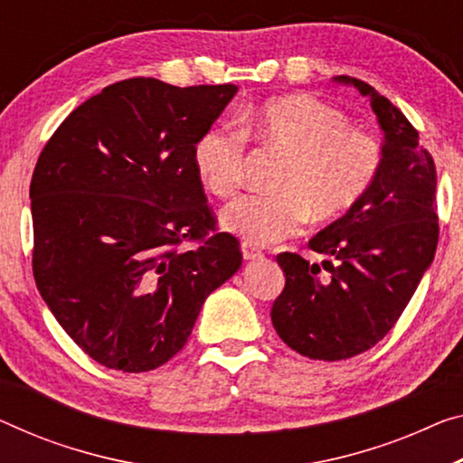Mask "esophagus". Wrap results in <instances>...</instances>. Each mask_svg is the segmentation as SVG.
<instances>
[{"instance_id": "1", "label": "esophagus", "mask_w": 463, "mask_h": 463, "mask_svg": "<svg viewBox=\"0 0 463 463\" xmlns=\"http://www.w3.org/2000/svg\"><path fill=\"white\" fill-rule=\"evenodd\" d=\"M241 254H244L246 260H256V259H262V256H265L260 250H256L254 246L246 244V241H244V244H241Z\"/></svg>"}]
</instances>
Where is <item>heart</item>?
I'll use <instances>...</instances> for the list:
<instances>
[{"label":"heart","mask_w":463,"mask_h":463,"mask_svg":"<svg viewBox=\"0 0 463 463\" xmlns=\"http://www.w3.org/2000/svg\"><path fill=\"white\" fill-rule=\"evenodd\" d=\"M244 131L209 128L194 142L192 163L219 198L236 194L244 177L248 137L286 153L271 194L238 198L222 213L227 232L250 246H269L300 232L306 217L329 222L350 211L379 175L381 140L335 105L308 92L269 99L246 116Z\"/></svg>","instance_id":"1"}]
</instances>
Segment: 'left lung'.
Here are the masks:
<instances>
[{
	"mask_svg": "<svg viewBox=\"0 0 463 463\" xmlns=\"http://www.w3.org/2000/svg\"><path fill=\"white\" fill-rule=\"evenodd\" d=\"M371 99L385 132L383 165L354 207L308 241L333 256L326 273L298 252L277 254L286 288L271 308L275 331L312 360H345L393 329L439 241L437 167L410 119L358 78L337 76Z\"/></svg>",
	"mask_w": 463,
	"mask_h": 463,
	"instance_id": "1",
	"label": "left lung"
}]
</instances>
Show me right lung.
I'll return each mask as SVG.
<instances>
[{
    "label": "right lung",
    "mask_w": 463,
    "mask_h": 463,
    "mask_svg": "<svg viewBox=\"0 0 463 463\" xmlns=\"http://www.w3.org/2000/svg\"><path fill=\"white\" fill-rule=\"evenodd\" d=\"M236 90L128 78L78 105L43 146L31 180L33 275L99 364H165L207 296L240 269V241L217 227L192 163Z\"/></svg>",
    "instance_id": "obj_1"
}]
</instances>
